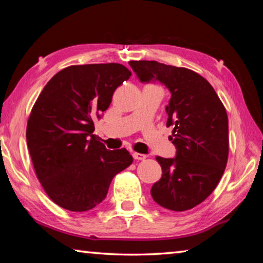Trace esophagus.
I'll return each mask as SVG.
<instances>
[{
	"label": "esophagus",
	"mask_w": 263,
	"mask_h": 263,
	"mask_svg": "<svg viewBox=\"0 0 263 263\" xmlns=\"http://www.w3.org/2000/svg\"><path fill=\"white\" fill-rule=\"evenodd\" d=\"M133 159L135 160H145L146 159V154H141V153H133Z\"/></svg>",
	"instance_id": "34e87169"
}]
</instances>
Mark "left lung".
Segmentation results:
<instances>
[{"instance_id": "obj_1", "label": "left lung", "mask_w": 263, "mask_h": 263, "mask_svg": "<svg viewBox=\"0 0 263 263\" xmlns=\"http://www.w3.org/2000/svg\"><path fill=\"white\" fill-rule=\"evenodd\" d=\"M141 82L158 80L171 91L166 106L176 157H157L162 176L151 195L159 205L185 211L201 204L219 183L229 158V118L212 86L194 70L158 61L128 62Z\"/></svg>"}]
</instances>
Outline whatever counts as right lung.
Wrapping results in <instances>:
<instances>
[{"label": "right lung", "instance_id": "1", "mask_svg": "<svg viewBox=\"0 0 263 263\" xmlns=\"http://www.w3.org/2000/svg\"><path fill=\"white\" fill-rule=\"evenodd\" d=\"M130 77L121 64L69 66L47 82L31 110L26 141L35 175L66 210L99 205L114 176L133 161L125 148L106 149L92 135L94 121Z\"/></svg>", "mask_w": 263, "mask_h": 263}]
</instances>
